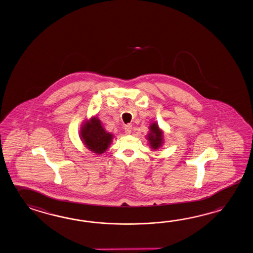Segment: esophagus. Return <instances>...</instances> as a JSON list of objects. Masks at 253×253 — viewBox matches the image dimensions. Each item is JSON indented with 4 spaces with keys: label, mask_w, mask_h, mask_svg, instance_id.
Returning <instances> with one entry per match:
<instances>
[{
    "label": "esophagus",
    "mask_w": 253,
    "mask_h": 253,
    "mask_svg": "<svg viewBox=\"0 0 253 253\" xmlns=\"http://www.w3.org/2000/svg\"><path fill=\"white\" fill-rule=\"evenodd\" d=\"M131 129H132V126L130 124H128L124 127V130H125V133L126 134H129L131 132Z\"/></svg>",
    "instance_id": "esophagus-1"
}]
</instances>
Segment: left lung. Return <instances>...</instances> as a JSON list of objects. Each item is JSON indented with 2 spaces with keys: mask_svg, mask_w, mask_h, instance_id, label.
Here are the masks:
<instances>
[{
  "mask_svg": "<svg viewBox=\"0 0 253 253\" xmlns=\"http://www.w3.org/2000/svg\"><path fill=\"white\" fill-rule=\"evenodd\" d=\"M150 128H151V132L148 135V140L150 141L152 149L156 150L163 144V131L159 129V126L156 123L152 124Z\"/></svg>",
  "mask_w": 253,
  "mask_h": 253,
  "instance_id": "left-lung-1",
  "label": "left lung"
}]
</instances>
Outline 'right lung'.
<instances>
[{"mask_svg": "<svg viewBox=\"0 0 253 253\" xmlns=\"http://www.w3.org/2000/svg\"><path fill=\"white\" fill-rule=\"evenodd\" d=\"M81 138L91 152L101 154L112 142L113 134L102 128L99 119L93 117L85 123L81 130Z\"/></svg>", "mask_w": 253, "mask_h": 253, "instance_id": "add662e5", "label": "right lung"}]
</instances>
